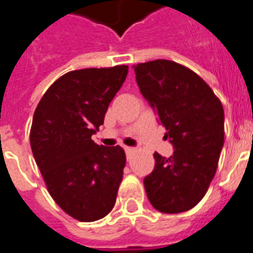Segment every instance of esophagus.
Masks as SVG:
<instances>
[{"mask_svg":"<svg viewBox=\"0 0 253 253\" xmlns=\"http://www.w3.org/2000/svg\"><path fill=\"white\" fill-rule=\"evenodd\" d=\"M123 149H125V152H126L127 157H130V154H132V152L135 150L133 148H131V146H125Z\"/></svg>","mask_w":253,"mask_h":253,"instance_id":"esophagus-1","label":"esophagus"}]
</instances>
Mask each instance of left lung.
Segmentation results:
<instances>
[{
  "label": "left lung",
  "mask_w": 253,
  "mask_h": 253,
  "mask_svg": "<svg viewBox=\"0 0 253 253\" xmlns=\"http://www.w3.org/2000/svg\"><path fill=\"white\" fill-rule=\"evenodd\" d=\"M136 84L173 146L169 158L154 153L144 179L149 202L163 213L193 209L215 176L224 145V109L198 74L171 60L133 65Z\"/></svg>",
  "instance_id": "1"
}]
</instances>
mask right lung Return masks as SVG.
Listing matches in <instances>:
<instances>
[{
    "mask_svg": "<svg viewBox=\"0 0 253 253\" xmlns=\"http://www.w3.org/2000/svg\"><path fill=\"white\" fill-rule=\"evenodd\" d=\"M127 65L88 68L61 76L36 108L31 146L47 190L63 211L96 221L114 207L126 154L120 145L95 144Z\"/></svg>",
    "mask_w": 253,
    "mask_h": 253,
    "instance_id": "obj_1",
    "label": "right lung"
}]
</instances>
